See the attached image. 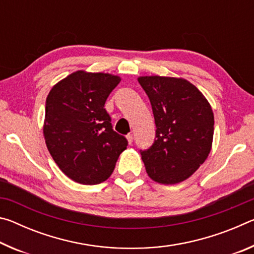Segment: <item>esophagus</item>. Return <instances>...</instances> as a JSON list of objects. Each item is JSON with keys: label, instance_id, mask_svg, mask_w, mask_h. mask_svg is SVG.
<instances>
[{"label": "esophagus", "instance_id": "obj_1", "mask_svg": "<svg viewBox=\"0 0 254 254\" xmlns=\"http://www.w3.org/2000/svg\"><path fill=\"white\" fill-rule=\"evenodd\" d=\"M127 142L131 144L132 141H133V135H132V134H127Z\"/></svg>", "mask_w": 254, "mask_h": 254}]
</instances>
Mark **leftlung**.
Returning a JSON list of instances; mask_svg holds the SVG:
<instances>
[{
  "mask_svg": "<svg viewBox=\"0 0 254 254\" xmlns=\"http://www.w3.org/2000/svg\"><path fill=\"white\" fill-rule=\"evenodd\" d=\"M151 103L156 140L141 151L150 178L163 185L182 183L207 159L212 149L214 114L190 81L177 77L140 76Z\"/></svg>",
  "mask_w": 254,
  "mask_h": 254,
  "instance_id": "left-lung-1",
  "label": "left lung"
}]
</instances>
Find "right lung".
Returning a JSON list of instances; mask_svg holds the SVG:
<instances>
[{
    "label": "right lung",
    "instance_id": "obj_1",
    "mask_svg": "<svg viewBox=\"0 0 254 254\" xmlns=\"http://www.w3.org/2000/svg\"><path fill=\"white\" fill-rule=\"evenodd\" d=\"M121 77L77 70L58 81L46 100L44 136L67 177L83 185L105 182L127 141L112 128L104 109Z\"/></svg>",
    "mask_w": 254,
    "mask_h": 254
}]
</instances>
